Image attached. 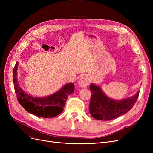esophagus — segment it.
I'll return each mask as SVG.
<instances>
[{
  "instance_id": "1",
  "label": "esophagus",
  "mask_w": 153,
  "mask_h": 153,
  "mask_svg": "<svg viewBox=\"0 0 153 153\" xmlns=\"http://www.w3.org/2000/svg\"><path fill=\"white\" fill-rule=\"evenodd\" d=\"M89 82V78H88L87 76H83L80 78L79 81H78V84H79V85L81 87L84 88L88 85Z\"/></svg>"
}]
</instances>
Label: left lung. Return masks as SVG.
Returning <instances> with one entry per match:
<instances>
[{
    "mask_svg": "<svg viewBox=\"0 0 153 153\" xmlns=\"http://www.w3.org/2000/svg\"><path fill=\"white\" fill-rule=\"evenodd\" d=\"M90 90V114L93 118L101 121H110L127 113L135 104L139 94L138 91L131 98L115 101L106 96L98 86L91 84Z\"/></svg>",
    "mask_w": 153,
    "mask_h": 153,
    "instance_id": "1",
    "label": "left lung"
}]
</instances>
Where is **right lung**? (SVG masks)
<instances>
[{
	"label": "right lung",
	"mask_w": 153,
	"mask_h": 153,
	"mask_svg": "<svg viewBox=\"0 0 153 153\" xmlns=\"http://www.w3.org/2000/svg\"><path fill=\"white\" fill-rule=\"evenodd\" d=\"M18 62L13 69V84L18 102L27 112L37 116L52 118L57 116L63 111V108L69 95L75 90L73 84H68L55 93L48 97L38 98L27 94L19 86L16 78Z\"/></svg>",
	"instance_id": "add662e5"
}]
</instances>
